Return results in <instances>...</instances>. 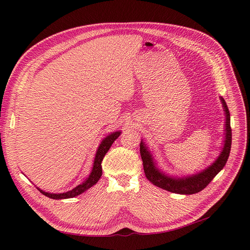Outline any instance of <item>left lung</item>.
<instances>
[{"label": "left lung", "instance_id": "obj_1", "mask_svg": "<svg viewBox=\"0 0 250 250\" xmlns=\"http://www.w3.org/2000/svg\"><path fill=\"white\" fill-rule=\"evenodd\" d=\"M223 109L225 114V129H224V141H223L222 150L217 157V159L207 168L200 172L190 175H185L182 177L173 176L165 173L158 167L154 156L150 151L149 147L143 140L140 144V153L143 161L144 171L146 177L154 186L168 190L170 192H175L179 194H193L203 190L213 178L224 168L231 150L232 132L230 126V112L224 98L220 96Z\"/></svg>", "mask_w": 250, "mask_h": 250}]
</instances>
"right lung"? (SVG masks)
Instances as JSON below:
<instances>
[{"mask_svg": "<svg viewBox=\"0 0 250 250\" xmlns=\"http://www.w3.org/2000/svg\"><path fill=\"white\" fill-rule=\"evenodd\" d=\"M122 134L121 130H116V132H113L111 134H109L108 136L105 137L101 143L100 145L98 146V149L96 151L95 154V158H94V162H93V166H92V170L89 174V176L81 183V185L77 186L76 188H74L71 190H68L65 192H61V193H52V192H47L44 191L42 189H41L39 188H37V189L41 191L42 194H44L45 196L52 200H63V199H72L75 198V196L83 193L84 191H86L87 189H89L90 188L93 187L94 185H96L97 181L100 179L101 175H102V167H101V162L104 158L105 154L107 153V151L109 150V148L111 147V145L113 144V142L120 137V135Z\"/></svg>", "mask_w": 250, "mask_h": 250, "instance_id": "1", "label": "right lung"}]
</instances>
